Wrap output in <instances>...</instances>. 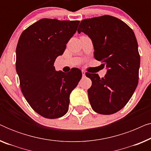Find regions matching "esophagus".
<instances>
[{"mask_svg": "<svg viewBox=\"0 0 151 151\" xmlns=\"http://www.w3.org/2000/svg\"><path fill=\"white\" fill-rule=\"evenodd\" d=\"M82 77H85V76H86L85 71H84V70H82Z\"/></svg>", "mask_w": 151, "mask_h": 151, "instance_id": "esophagus-1", "label": "esophagus"}]
</instances>
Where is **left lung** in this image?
<instances>
[{"label":"left lung","instance_id":"obj_1","mask_svg":"<svg viewBox=\"0 0 151 151\" xmlns=\"http://www.w3.org/2000/svg\"><path fill=\"white\" fill-rule=\"evenodd\" d=\"M78 32L91 39L95 58L107 68L102 78L86 73L92 81L91 106L100 114H113L127 104L138 84L140 56L135 34L122 20L109 15L82 20Z\"/></svg>","mask_w":151,"mask_h":151}]
</instances>
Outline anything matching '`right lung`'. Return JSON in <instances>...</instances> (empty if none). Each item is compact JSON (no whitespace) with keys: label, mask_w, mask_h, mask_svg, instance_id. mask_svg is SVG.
Segmentation results:
<instances>
[{"label":"right lung","mask_w":151,"mask_h":151,"mask_svg":"<svg viewBox=\"0 0 151 151\" xmlns=\"http://www.w3.org/2000/svg\"><path fill=\"white\" fill-rule=\"evenodd\" d=\"M79 22L42 18L24 30L18 40L16 69L20 88L30 106L46 118L67 113L70 93L82 78L78 68L66 73L55 71L53 66Z\"/></svg>","instance_id":"obj_1"}]
</instances>
